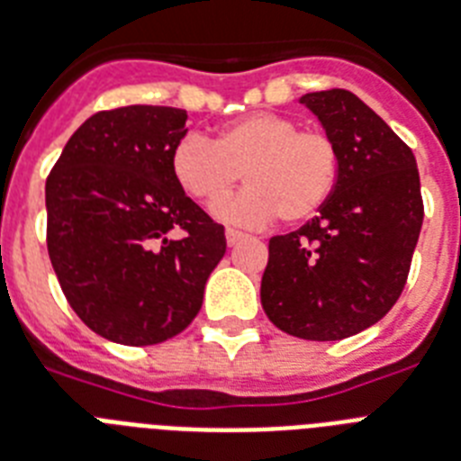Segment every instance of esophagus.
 I'll return each instance as SVG.
<instances>
[{
    "label": "esophagus",
    "instance_id": "34e87169",
    "mask_svg": "<svg viewBox=\"0 0 461 461\" xmlns=\"http://www.w3.org/2000/svg\"><path fill=\"white\" fill-rule=\"evenodd\" d=\"M242 240H247L245 233H240V230H233V228H228V230H226V242H228V247L240 245Z\"/></svg>",
    "mask_w": 461,
    "mask_h": 461
}]
</instances>
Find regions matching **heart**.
Masks as SVG:
<instances>
[{
	"instance_id": "heart-1",
	"label": "heart",
	"mask_w": 461,
	"mask_h": 461,
	"mask_svg": "<svg viewBox=\"0 0 461 461\" xmlns=\"http://www.w3.org/2000/svg\"><path fill=\"white\" fill-rule=\"evenodd\" d=\"M171 176L197 203L216 204L235 188L240 171L249 188L214 209L226 223L258 228L283 219H313L339 181V148L321 129H302L280 113H249L219 129L214 143L185 134L169 155Z\"/></svg>"
}]
</instances>
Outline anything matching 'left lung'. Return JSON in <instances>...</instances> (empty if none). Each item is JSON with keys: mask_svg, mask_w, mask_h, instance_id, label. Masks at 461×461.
I'll return each instance as SVG.
<instances>
[{"mask_svg": "<svg viewBox=\"0 0 461 461\" xmlns=\"http://www.w3.org/2000/svg\"><path fill=\"white\" fill-rule=\"evenodd\" d=\"M302 103L339 148V181L315 219L271 238L261 306L292 337L337 341L382 321L408 283L424 221L420 171L351 91H313Z\"/></svg>", "mask_w": 461, "mask_h": 461, "instance_id": "8db88e82", "label": "left lung"}]
</instances>
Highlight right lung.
Returning a JSON list of instances; mask_svg holds the SVG:
<instances>
[{
    "label": "right lung",
    "mask_w": 461,
    "mask_h": 461,
    "mask_svg": "<svg viewBox=\"0 0 461 461\" xmlns=\"http://www.w3.org/2000/svg\"><path fill=\"white\" fill-rule=\"evenodd\" d=\"M185 110H101L70 136L47 178V247L72 311L103 339L150 346L203 306L226 235L171 176Z\"/></svg>",
    "instance_id": "obj_1"
}]
</instances>
